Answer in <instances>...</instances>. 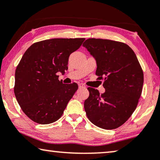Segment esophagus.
I'll return each mask as SVG.
<instances>
[{
  "mask_svg": "<svg viewBox=\"0 0 160 160\" xmlns=\"http://www.w3.org/2000/svg\"><path fill=\"white\" fill-rule=\"evenodd\" d=\"M78 88L81 89V88H86V86H85L84 84H78Z\"/></svg>",
  "mask_w": 160,
  "mask_h": 160,
  "instance_id": "esophagus-1",
  "label": "esophagus"
}]
</instances>
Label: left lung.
I'll list each match as a JSON object with an SVG mask.
<instances>
[{
    "mask_svg": "<svg viewBox=\"0 0 160 160\" xmlns=\"http://www.w3.org/2000/svg\"><path fill=\"white\" fill-rule=\"evenodd\" d=\"M97 63L96 75L106 89L88 87L84 110L89 121L105 130L122 125L136 108L143 85V73L133 50L126 43L100 38L83 43Z\"/></svg>",
    "mask_w": 160,
    "mask_h": 160,
    "instance_id": "left-lung-1",
    "label": "left lung"
}]
</instances>
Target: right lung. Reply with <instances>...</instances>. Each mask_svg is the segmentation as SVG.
I'll list each match as a JSON object with an SVG mask.
<instances>
[{"mask_svg": "<svg viewBox=\"0 0 160 160\" xmlns=\"http://www.w3.org/2000/svg\"><path fill=\"white\" fill-rule=\"evenodd\" d=\"M85 38H52L33 43L26 50L15 71L14 95L22 110L41 124L56 122L78 89L65 84L58 73L68 69L70 54Z\"/></svg>", "mask_w": 160, "mask_h": 160, "instance_id": "right-lung-1", "label": "right lung"}]
</instances>
